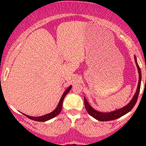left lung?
Segmentation results:
<instances>
[{
	"label": "left lung",
	"mask_w": 146,
	"mask_h": 146,
	"mask_svg": "<svg viewBox=\"0 0 146 146\" xmlns=\"http://www.w3.org/2000/svg\"><path fill=\"white\" fill-rule=\"evenodd\" d=\"M135 63H136L137 69H138L139 72V83L138 86H137V91L135 93V95L132 98V100L128 103V104L125 106L123 108H119V109H117L116 110H114V111L110 112V113H102V112H99L98 110H95L94 108H92L90 106L89 104L87 102L86 99L84 98V106L85 108H86V111L88 112V113L90 115H91L92 117H94L95 119H96L98 121H111V120H115L116 119L119 118L123 116V115H125L130 112L133 107L135 106V104L137 101V99H138L139 93L140 91V87H141V69L139 66L138 63H137V58L136 56H135Z\"/></svg>",
	"instance_id": "1"
}]
</instances>
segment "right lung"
<instances>
[{
    "label": "right lung",
    "instance_id": "obj_1",
    "mask_svg": "<svg viewBox=\"0 0 146 146\" xmlns=\"http://www.w3.org/2000/svg\"><path fill=\"white\" fill-rule=\"evenodd\" d=\"M71 88H72V86H70L67 88V89L65 90L64 93H63L61 99H60V102H59V104H58L57 108L54 110H53V112H51V113L46 114V115H43V116H40V117H31V116H29V115H25V114L24 115L27 117H28V118L30 119L34 120V121H47V120H49V119H51L53 118V117H55L58 115H59V113L61 112L62 108V103H63L64 99L65 96H66V94H67L68 92H69V90L71 89Z\"/></svg>",
    "mask_w": 146,
    "mask_h": 146
}]
</instances>
